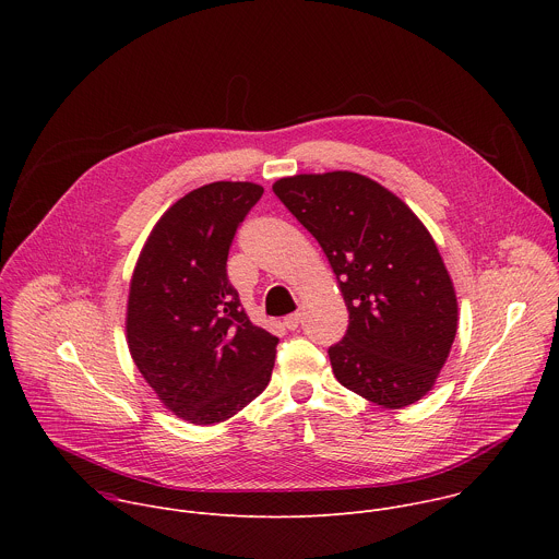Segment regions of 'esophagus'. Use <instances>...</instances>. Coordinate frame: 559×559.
<instances>
[{
  "instance_id": "esophagus-1",
  "label": "esophagus",
  "mask_w": 559,
  "mask_h": 559,
  "mask_svg": "<svg viewBox=\"0 0 559 559\" xmlns=\"http://www.w3.org/2000/svg\"><path fill=\"white\" fill-rule=\"evenodd\" d=\"M283 325L287 328V330H296L298 325H300V311H294V313H289V316H285V321H283Z\"/></svg>"
}]
</instances>
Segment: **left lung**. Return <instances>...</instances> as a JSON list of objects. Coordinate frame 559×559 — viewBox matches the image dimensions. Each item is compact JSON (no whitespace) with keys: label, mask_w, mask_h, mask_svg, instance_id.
I'll return each instance as SVG.
<instances>
[{"label":"left lung","mask_w":559,"mask_h":559,"mask_svg":"<svg viewBox=\"0 0 559 559\" xmlns=\"http://www.w3.org/2000/svg\"><path fill=\"white\" fill-rule=\"evenodd\" d=\"M272 190L338 278L349 311L345 338L328 352L338 382L386 409L420 401L457 330L455 289L423 221L347 170L278 179Z\"/></svg>","instance_id":"left-lung-1"}]
</instances>
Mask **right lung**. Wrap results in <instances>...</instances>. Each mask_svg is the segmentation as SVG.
Returning a JSON list of instances; mask_svg holds the SVG:
<instances>
[{
    "instance_id": "add662e5",
    "label": "right lung",
    "mask_w": 559,
    "mask_h": 559,
    "mask_svg": "<svg viewBox=\"0 0 559 559\" xmlns=\"http://www.w3.org/2000/svg\"><path fill=\"white\" fill-rule=\"evenodd\" d=\"M263 197L216 181L179 199L152 227L128 296L132 360L158 401L192 425H214L267 386L278 338L257 328L227 278L238 225Z\"/></svg>"
}]
</instances>
